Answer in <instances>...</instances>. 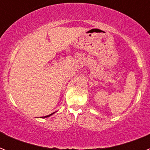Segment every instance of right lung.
I'll use <instances>...</instances> for the list:
<instances>
[{
	"mask_svg": "<svg viewBox=\"0 0 150 150\" xmlns=\"http://www.w3.org/2000/svg\"><path fill=\"white\" fill-rule=\"evenodd\" d=\"M51 114H50V115H47V116H45V117H50Z\"/></svg>",
	"mask_w": 150,
	"mask_h": 150,
	"instance_id": "right-lung-1",
	"label": "right lung"
}]
</instances>
